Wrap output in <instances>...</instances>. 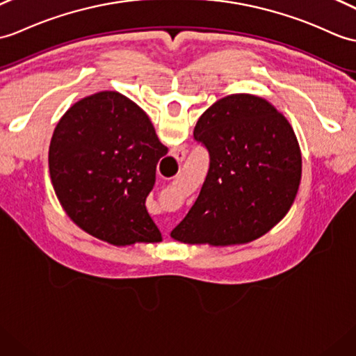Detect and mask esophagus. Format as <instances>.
Returning <instances> with one entry per match:
<instances>
[{
  "label": "esophagus",
  "instance_id": "esophagus-1",
  "mask_svg": "<svg viewBox=\"0 0 356 356\" xmlns=\"http://www.w3.org/2000/svg\"><path fill=\"white\" fill-rule=\"evenodd\" d=\"M172 156H175V158H176L179 162L185 161V158H186L185 148H175V152H172Z\"/></svg>",
  "mask_w": 356,
  "mask_h": 356
}]
</instances>
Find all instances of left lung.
<instances>
[{
    "mask_svg": "<svg viewBox=\"0 0 356 356\" xmlns=\"http://www.w3.org/2000/svg\"><path fill=\"white\" fill-rule=\"evenodd\" d=\"M194 139L209 153V171L171 238L226 247L270 232L291 209L302 179L290 121L266 98L230 94L202 113Z\"/></svg>",
    "mask_w": 356,
    "mask_h": 356,
    "instance_id": "obj_1",
    "label": "left lung"
}]
</instances>
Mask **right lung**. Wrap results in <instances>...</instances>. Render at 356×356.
I'll list each match as a JSON object with an SVG mask.
<instances>
[{"instance_id":"1","label":"right lung","mask_w":356,"mask_h":356,"mask_svg":"<svg viewBox=\"0 0 356 356\" xmlns=\"http://www.w3.org/2000/svg\"><path fill=\"white\" fill-rule=\"evenodd\" d=\"M167 152L136 103L103 90L74 103L57 122L49 177L66 216L86 234L113 245L161 243L145 198Z\"/></svg>"}]
</instances>
